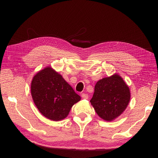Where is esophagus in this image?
<instances>
[{
	"label": "esophagus",
	"mask_w": 158,
	"mask_h": 158,
	"mask_svg": "<svg viewBox=\"0 0 158 158\" xmlns=\"http://www.w3.org/2000/svg\"><path fill=\"white\" fill-rule=\"evenodd\" d=\"M81 96L82 97V99H88V95L87 94H85V93H82L81 94Z\"/></svg>",
	"instance_id": "1"
}]
</instances>
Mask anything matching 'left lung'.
<instances>
[{"instance_id": "left-lung-1", "label": "left lung", "mask_w": 158, "mask_h": 158, "mask_svg": "<svg viewBox=\"0 0 158 158\" xmlns=\"http://www.w3.org/2000/svg\"><path fill=\"white\" fill-rule=\"evenodd\" d=\"M131 99L128 85L118 74L99 80L94 86L91 105L99 117L113 121L127 108Z\"/></svg>"}]
</instances>
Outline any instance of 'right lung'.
<instances>
[{
  "label": "right lung",
  "mask_w": 158,
  "mask_h": 158,
  "mask_svg": "<svg viewBox=\"0 0 158 158\" xmlns=\"http://www.w3.org/2000/svg\"><path fill=\"white\" fill-rule=\"evenodd\" d=\"M31 94L40 113L55 122L65 119L73 106L81 100L61 74L50 66L34 76Z\"/></svg>",
  "instance_id": "add662e5"
}]
</instances>
